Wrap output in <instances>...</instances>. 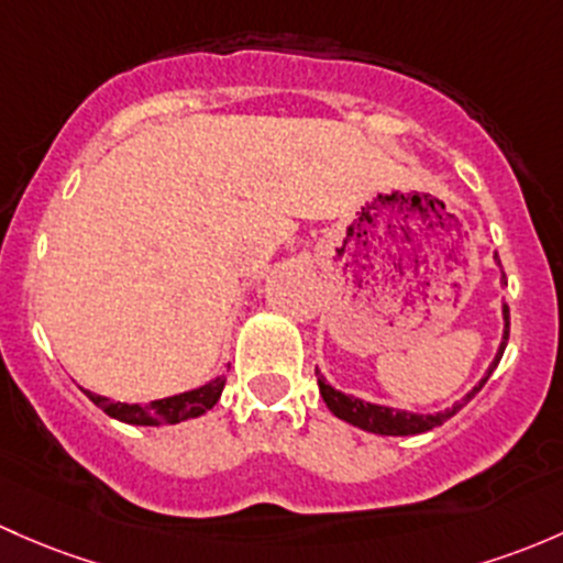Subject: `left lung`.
I'll return each mask as SVG.
<instances>
[{"label": "left lung", "mask_w": 563, "mask_h": 563, "mask_svg": "<svg viewBox=\"0 0 563 563\" xmlns=\"http://www.w3.org/2000/svg\"><path fill=\"white\" fill-rule=\"evenodd\" d=\"M494 262H496V266H501L499 264V256H496V253H494ZM501 286H507L505 272H501ZM501 321H505V329H501V342H499V347H496L494 361H490L488 369H485V375L481 377V383H475V388L466 390V394L461 396L459 401H453V405L445 407V410L412 412V410H396V407L375 405V401L358 399V396L345 394V390L334 388V386H331V383H327V377H323L321 369H318V366H316L318 388H321V396H323V401H327L331 416H336V418H340V421L356 426V429H364V431H369V434H383V437L423 434V431L437 429V426L445 423L448 418H453L455 412L461 410V407L470 405V401L475 399L477 390L485 386V380H488V377H490V372H494L496 366H499L501 353H505V347H507V336H510V310H507V305H501Z\"/></svg>", "instance_id": "1"}]
</instances>
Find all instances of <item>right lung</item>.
I'll list each match as a JSON object with an SVG mask.
<instances>
[{"label": "right lung", "instance_id": "obj_1", "mask_svg": "<svg viewBox=\"0 0 563 563\" xmlns=\"http://www.w3.org/2000/svg\"><path fill=\"white\" fill-rule=\"evenodd\" d=\"M223 377H212L205 386L183 390V394L167 396V399H156L151 405H129V401H112L108 396L93 394V390L82 388V394L99 407V410L108 412L115 421L129 423V426H173L180 421H191V418L205 416L207 410L216 407V401L221 399L223 390Z\"/></svg>", "mask_w": 563, "mask_h": 563}]
</instances>
